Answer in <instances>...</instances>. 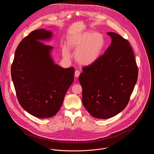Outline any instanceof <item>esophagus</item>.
Wrapping results in <instances>:
<instances>
[{"label":"esophagus","instance_id":"obj_1","mask_svg":"<svg viewBox=\"0 0 154 154\" xmlns=\"http://www.w3.org/2000/svg\"><path fill=\"white\" fill-rule=\"evenodd\" d=\"M80 73H80V71L76 70L75 72V77H76V78L79 77Z\"/></svg>","mask_w":154,"mask_h":154}]
</instances>
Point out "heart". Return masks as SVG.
<instances>
[{
    "label": "heart",
    "instance_id": "1",
    "mask_svg": "<svg viewBox=\"0 0 154 154\" xmlns=\"http://www.w3.org/2000/svg\"><path fill=\"white\" fill-rule=\"evenodd\" d=\"M68 44L74 50L75 58L78 63L89 66L95 63L101 57L105 46V40L101 34L87 31L71 37ZM62 53L66 59L71 58L67 47L63 48Z\"/></svg>",
    "mask_w": 154,
    "mask_h": 154
}]
</instances>
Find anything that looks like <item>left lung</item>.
Returning a JSON list of instances; mask_svg holds the SVG:
<instances>
[{"label": "left lung", "instance_id": "left-lung-1", "mask_svg": "<svg viewBox=\"0 0 154 154\" xmlns=\"http://www.w3.org/2000/svg\"><path fill=\"white\" fill-rule=\"evenodd\" d=\"M104 54L82 68L79 77L83 105L95 118L109 119L124 110L137 82L138 69L129 42L117 33Z\"/></svg>", "mask_w": 154, "mask_h": 154}]
</instances>
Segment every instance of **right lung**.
<instances>
[{
	"label": "right lung",
	"instance_id": "obj_1",
	"mask_svg": "<svg viewBox=\"0 0 154 154\" xmlns=\"http://www.w3.org/2000/svg\"><path fill=\"white\" fill-rule=\"evenodd\" d=\"M52 37V32L44 28L31 32L18 45L11 66L20 105L41 119L53 117L59 111L74 79V68L55 64L51 56L53 47L42 42Z\"/></svg>",
	"mask_w": 154,
	"mask_h": 154
}]
</instances>
